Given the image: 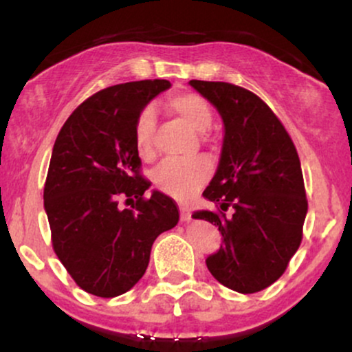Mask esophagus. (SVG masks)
Instances as JSON below:
<instances>
[{
    "label": "esophagus",
    "mask_w": 352,
    "mask_h": 352,
    "mask_svg": "<svg viewBox=\"0 0 352 352\" xmlns=\"http://www.w3.org/2000/svg\"><path fill=\"white\" fill-rule=\"evenodd\" d=\"M190 218H192V212H190V208L187 205H180V220L188 221Z\"/></svg>",
    "instance_id": "1"
}]
</instances>
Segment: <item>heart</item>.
Returning a JSON list of instances; mask_svg holds the SVG:
<instances>
[{
  "label": "heart",
  "mask_w": 352,
  "mask_h": 352,
  "mask_svg": "<svg viewBox=\"0 0 352 352\" xmlns=\"http://www.w3.org/2000/svg\"><path fill=\"white\" fill-rule=\"evenodd\" d=\"M168 111L197 132H205L212 125L213 114L208 102L195 92H180L167 99ZM153 129L155 117L151 107L137 117L134 129L135 148L142 159L153 155ZM212 175V165L205 157L187 160H165L153 172V184L164 193L179 200H187L207 184Z\"/></svg>",
  "instance_id": "b5f03b06"
}]
</instances>
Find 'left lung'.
Returning a JSON list of instances; mask_svg holds the SVG:
<instances>
[{"label":"left lung","instance_id":"left-lung-1","mask_svg":"<svg viewBox=\"0 0 352 352\" xmlns=\"http://www.w3.org/2000/svg\"><path fill=\"white\" fill-rule=\"evenodd\" d=\"M190 86L217 107L225 125L220 164L204 192L218 210L192 215L221 233L207 268L233 292H261L301 245L308 200L300 157L281 120L252 91L195 79Z\"/></svg>","mask_w":352,"mask_h":352}]
</instances>
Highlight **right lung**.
<instances>
[{
    "label": "right lung",
    "instance_id": "add662e5",
    "mask_svg": "<svg viewBox=\"0 0 352 352\" xmlns=\"http://www.w3.org/2000/svg\"><path fill=\"white\" fill-rule=\"evenodd\" d=\"M165 79L117 84L96 92L69 116L52 148L44 210L60 263L84 292L114 298L147 270L155 238L179 223L170 197L152 192L140 173L137 117ZM135 201L118 208V199ZM127 200V201H128Z\"/></svg>",
    "mask_w": 352,
    "mask_h": 352
}]
</instances>
